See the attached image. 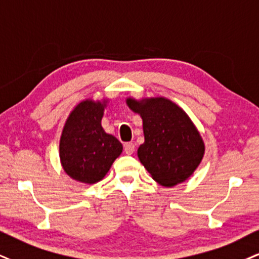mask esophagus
<instances>
[{"mask_svg": "<svg viewBox=\"0 0 259 259\" xmlns=\"http://www.w3.org/2000/svg\"><path fill=\"white\" fill-rule=\"evenodd\" d=\"M124 152L127 155H132L135 152V144L133 143H126L124 144Z\"/></svg>", "mask_w": 259, "mask_h": 259, "instance_id": "esophagus-1", "label": "esophagus"}]
</instances>
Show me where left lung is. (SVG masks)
I'll return each mask as SVG.
<instances>
[{"label": "left lung", "instance_id": "left-lung-1", "mask_svg": "<svg viewBox=\"0 0 259 259\" xmlns=\"http://www.w3.org/2000/svg\"><path fill=\"white\" fill-rule=\"evenodd\" d=\"M143 120L145 142L138 157L152 179L164 187L187 180L202 162L205 145L188 115L164 97L127 98Z\"/></svg>", "mask_w": 259, "mask_h": 259}]
</instances>
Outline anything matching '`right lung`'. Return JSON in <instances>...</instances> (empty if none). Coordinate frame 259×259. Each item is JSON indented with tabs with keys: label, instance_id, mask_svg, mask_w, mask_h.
I'll return each mask as SVG.
<instances>
[{
	"label": "right lung",
	"instance_id": "obj_1",
	"mask_svg": "<svg viewBox=\"0 0 259 259\" xmlns=\"http://www.w3.org/2000/svg\"><path fill=\"white\" fill-rule=\"evenodd\" d=\"M107 102H80L63 126L60 159L63 170L79 183L101 181L122 152V144L101 124Z\"/></svg>",
	"mask_w": 259,
	"mask_h": 259
}]
</instances>
